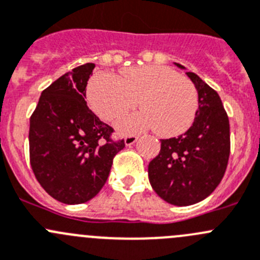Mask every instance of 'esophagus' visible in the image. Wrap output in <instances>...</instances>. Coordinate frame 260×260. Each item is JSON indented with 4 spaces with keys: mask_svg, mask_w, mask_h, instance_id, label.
Returning a JSON list of instances; mask_svg holds the SVG:
<instances>
[{
    "mask_svg": "<svg viewBox=\"0 0 260 260\" xmlns=\"http://www.w3.org/2000/svg\"><path fill=\"white\" fill-rule=\"evenodd\" d=\"M137 140H138L137 136H127V137L124 138V143L125 146H132L133 143L137 142Z\"/></svg>",
    "mask_w": 260,
    "mask_h": 260,
    "instance_id": "34e87169",
    "label": "esophagus"
}]
</instances>
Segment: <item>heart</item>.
<instances>
[{
  "instance_id": "heart-1",
  "label": "heart",
  "mask_w": 260,
  "mask_h": 260,
  "mask_svg": "<svg viewBox=\"0 0 260 260\" xmlns=\"http://www.w3.org/2000/svg\"><path fill=\"white\" fill-rule=\"evenodd\" d=\"M137 100L142 112L125 115L115 124L123 135L153 128L161 137L183 135L193 124L198 92L190 80L158 64L124 69L119 77L99 74L87 87V102L95 114L112 122L133 109Z\"/></svg>"
}]
</instances>
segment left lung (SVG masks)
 Wrapping results in <instances>:
<instances>
[{
    "label": "left lung",
    "mask_w": 260,
    "mask_h": 260,
    "mask_svg": "<svg viewBox=\"0 0 260 260\" xmlns=\"http://www.w3.org/2000/svg\"><path fill=\"white\" fill-rule=\"evenodd\" d=\"M186 76L198 91L196 119L183 135L161 140L160 152L148 164L151 186L174 206L207 198L222 180L230 156V123L220 96L198 75Z\"/></svg>",
    "instance_id": "8db88e82"
}]
</instances>
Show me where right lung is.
<instances>
[{
    "instance_id": "right-lung-1",
    "label": "right lung",
    "mask_w": 260,
    "mask_h": 260,
    "mask_svg": "<svg viewBox=\"0 0 260 260\" xmlns=\"http://www.w3.org/2000/svg\"><path fill=\"white\" fill-rule=\"evenodd\" d=\"M95 69L86 63L55 80L30 117L29 151L34 175L50 197L66 205L94 198L104 186L124 140L87 108L86 86Z\"/></svg>"
}]
</instances>
